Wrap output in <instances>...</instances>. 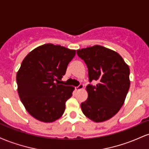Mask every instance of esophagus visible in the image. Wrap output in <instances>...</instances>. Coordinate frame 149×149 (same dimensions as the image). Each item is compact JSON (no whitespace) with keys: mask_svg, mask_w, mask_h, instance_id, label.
<instances>
[{"mask_svg":"<svg viewBox=\"0 0 149 149\" xmlns=\"http://www.w3.org/2000/svg\"><path fill=\"white\" fill-rule=\"evenodd\" d=\"M83 88H84V85H83V84H80L78 87H76V90H82V89H83Z\"/></svg>","mask_w":149,"mask_h":149,"instance_id":"1","label":"esophagus"}]
</instances>
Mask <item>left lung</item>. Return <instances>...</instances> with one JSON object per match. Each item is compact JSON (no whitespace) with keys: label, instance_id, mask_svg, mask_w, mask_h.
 Instances as JSON below:
<instances>
[{"label":"left lung","instance_id":"left-lung-1","mask_svg":"<svg viewBox=\"0 0 149 149\" xmlns=\"http://www.w3.org/2000/svg\"><path fill=\"white\" fill-rule=\"evenodd\" d=\"M88 68V100L80 104L83 114L95 123L115 116L123 105L130 85V69L118 52L99 45L77 50Z\"/></svg>","mask_w":149,"mask_h":149}]
</instances>
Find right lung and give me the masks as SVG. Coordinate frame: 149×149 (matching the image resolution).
<instances>
[{
  "instance_id": "right-lung-1",
  "label": "right lung",
  "mask_w": 149,
  "mask_h": 149,
  "mask_svg": "<svg viewBox=\"0 0 149 149\" xmlns=\"http://www.w3.org/2000/svg\"><path fill=\"white\" fill-rule=\"evenodd\" d=\"M75 54V49L47 43L31 51L22 61L17 73L18 94L36 119L52 123L63 115L75 88L59 84V80Z\"/></svg>"
}]
</instances>
